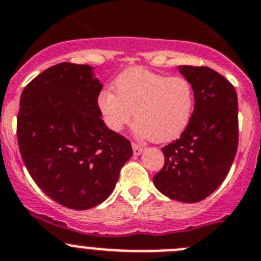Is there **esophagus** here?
Wrapping results in <instances>:
<instances>
[{"label": "esophagus", "mask_w": 261, "mask_h": 261, "mask_svg": "<svg viewBox=\"0 0 261 261\" xmlns=\"http://www.w3.org/2000/svg\"><path fill=\"white\" fill-rule=\"evenodd\" d=\"M133 152L135 156H139V154L143 153V147L136 143H133Z\"/></svg>", "instance_id": "esophagus-1"}]
</instances>
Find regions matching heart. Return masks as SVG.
<instances>
[{"instance_id":"b5f03b06","label":"heart","mask_w":261,"mask_h":261,"mask_svg":"<svg viewBox=\"0 0 261 261\" xmlns=\"http://www.w3.org/2000/svg\"><path fill=\"white\" fill-rule=\"evenodd\" d=\"M114 90L102 91L97 107L105 125L119 133L131 122L138 138L159 143L171 142L190 125L195 105L191 82L183 76H169L143 67L122 72Z\"/></svg>"}]
</instances>
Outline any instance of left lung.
I'll return each mask as SVG.
<instances>
[{"label":"left lung","mask_w":261,"mask_h":261,"mask_svg":"<svg viewBox=\"0 0 261 261\" xmlns=\"http://www.w3.org/2000/svg\"><path fill=\"white\" fill-rule=\"evenodd\" d=\"M191 82L195 105L190 125L163 148L165 164L153 177L161 194L183 203L210 196L226 178L238 148V97L215 70L178 66Z\"/></svg>","instance_id":"1"}]
</instances>
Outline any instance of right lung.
<instances>
[{"label": "right lung", "mask_w": 261, "mask_h": 261, "mask_svg": "<svg viewBox=\"0 0 261 261\" xmlns=\"http://www.w3.org/2000/svg\"><path fill=\"white\" fill-rule=\"evenodd\" d=\"M90 65L58 63L27 84L16 136L23 163L49 198L83 211L109 198L131 143L109 130L97 97L102 84Z\"/></svg>", "instance_id": "add662e5"}]
</instances>
